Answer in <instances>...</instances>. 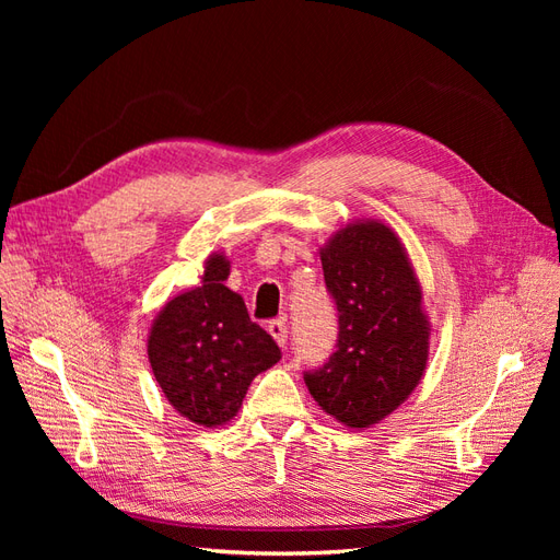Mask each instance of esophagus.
Listing matches in <instances>:
<instances>
[{"label": "esophagus", "mask_w": 560, "mask_h": 560, "mask_svg": "<svg viewBox=\"0 0 560 560\" xmlns=\"http://www.w3.org/2000/svg\"><path fill=\"white\" fill-rule=\"evenodd\" d=\"M268 331H270V336L276 338V343L280 348H287V338H290V331H287V322L284 319H273V322H270Z\"/></svg>", "instance_id": "obj_1"}]
</instances>
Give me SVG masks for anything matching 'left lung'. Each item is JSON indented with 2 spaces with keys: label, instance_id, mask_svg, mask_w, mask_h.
Listing matches in <instances>:
<instances>
[{
  "label": "left lung",
  "instance_id": "1",
  "mask_svg": "<svg viewBox=\"0 0 560 560\" xmlns=\"http://www.w3.org/2000/svg\"><path fill=\"white\" fill-rule=\"evenodd\" d=\"M338 336L329 360L303 371L313 399L348 428H369L413 393L428 364L420 287L393 229L350 224L319 252Z\"/></svg>",
  "mask_w": 560,
  "mask_h": 560
}]
</instances>
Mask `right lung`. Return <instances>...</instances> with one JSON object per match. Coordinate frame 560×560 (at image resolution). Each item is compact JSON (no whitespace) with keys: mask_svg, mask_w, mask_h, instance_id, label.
Wrapping results in <instances>:
<instances>
[{"mask_svg":"<svg viewBox=\"0 0 560 560\" xmlns=\"http://www.w3.org/2000/svg\"><path fill=\"white\" fill-rule=\"evenodd\" d=\"M229 261L208 259L202 284L165 303L149 336V362L175 409L214 428L238 413L247 387L282 352L224 284Z\"/></svg>","mask_w":560,"mask_h":560,"instance_id":"1","label":"right lung"}]
</instances>
